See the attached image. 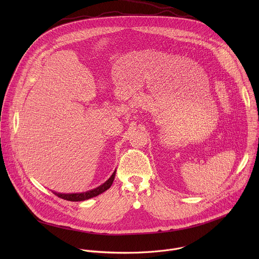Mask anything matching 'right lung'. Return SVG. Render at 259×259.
<instances>
[{"instance_id": "add662e5", "label": "right lung", "mask_w": 259, "mask_h": 259, "mask_svg": "<svg viewBox=\"0 0 259 259\" xmlns=\"http://www.w3.org/2000/svg\"><path fill=\"white\" fill-rule=\"evenodd\" d=\"M115 176H116V170L114 171L112 176H110L104 183H102L101 186H99L98 188L93 189L91 191H87V192H84V193H76V194H61V193L53 192V194L56 195L57 197L63 199V200H66V201H71V202L85 201V200L91 199L93 197H96V196L102 194L103 192H105L106 190H108L110 188V186H112V184H113V182H114Z\"/></svg>"}]
</instances>
